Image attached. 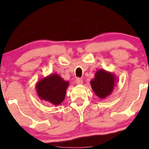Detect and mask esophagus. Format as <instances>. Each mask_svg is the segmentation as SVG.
Masks as SVG:
<instances>
[{"label":"esophagus","instance_id":"1","mask_svg":"<svg viewBox=\"0 0 149 149\" xmlns=\"http://www.w3.org/2000/svg\"><path fill=\"white\" fill-rule=\"evenodd\" d=\"M76 84H79V85H81V84H83V79H79V78H78V79H76Z\"/></svg>","mask_w":149,"mask_h":149}]
</instances>
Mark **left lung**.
Listing matches in <instances>:
<instances>
[{
  "label": "left lung",
  "mask_w": 149,
  "mask_h": 149,
  "mask_svg": "<svg viewBox=\"0 0 149 149\" xmlns=\"http://www.w3.org/2000/svg\"><path fill=\"white\" fill-rule=\"evenodd\" d=\"M116 80L113 73L101 69L96 72L95 76L91 81V88L97 97L105 99L113 91Z\"/></svg>",
  "instance_id": "left-lung-1"
}]
</instances>
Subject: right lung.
I'll list each match as a JSON object with an SVG mask.
<instances>
[{
	"mask_svg": "<svg viewBox=\"0 0 149 149\" xmlns=\"http://www.w3.org/2000/svg\"><path fill=\"white\" fill-rule=\"evenodd\" d=\"M68 84L57 73L49 75L36 84L37 95L41 100L58 105L65 99Z\"/></svg>",
	"mask_w": 149,
	"mask_h": 149,
	"instance_id": "1",
	"label": "right lung"
}]
</instances>
